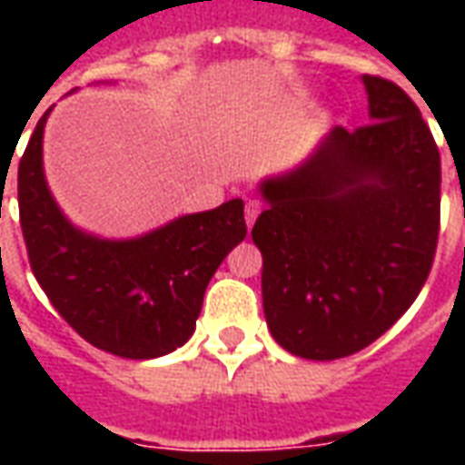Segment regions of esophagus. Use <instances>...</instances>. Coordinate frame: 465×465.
<instances>
[{
	"mask_svg": "<svg viewBox=\"0 0 465 465\" xmlns=\"http://www.w3.org/2000/svg\"><path fill=\"white\" fill-rule=\"evenodd\" d=\"M262 213V202H256V199H249L246 202V226H253L256 222V216Z\"/></svg>",
	"mask_w": 465,
	"mask_h": 465,
	"instance_id": "esophagus-1",
	"label": "esophagus"
}]
</instances>
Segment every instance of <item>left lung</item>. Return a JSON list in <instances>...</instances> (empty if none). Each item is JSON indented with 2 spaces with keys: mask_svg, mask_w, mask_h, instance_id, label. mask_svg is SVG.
I'll use <instances>...</instances> for the list:
<instances>
[{
  "mask_svg": "<svg viewBox=\"0 0 465 465\" xmlns=\"http://www.w3.org/2000/svg\"><path fill=\"white\" fill-rule=\"evenodd\" d=\"M363 86L369 124L336 126L303 166L262 183L263 313L302 359H343L383 336L436 256L439 146L399 84L363 74Z\"/></svg>",
  "mask_w": 465,
  "mask_h": 465,
  "instance_id": "8db88e82",
  "label": "left lung"
}]
</instances>
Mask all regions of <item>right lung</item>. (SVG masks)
<instances>
[{"mask_svg": "<svg viewBox=\"0 0 465 465\" xmlns=\"http://www.w3.org/2000/svg\"><path fill=\"white\" fill-rule=\"evenodd\" d=\"M36 122L19 159L16 193L29 266L59 316L84 341L122 359H156L193 333L203 292L243 242V202L179 216L156 232L109 242L74 229L49 193Z\"/></svg>", "mask_w": 465, "mask_h": 465, "instance_id": "add662e5", "label": "right lung"}]
</instances>
